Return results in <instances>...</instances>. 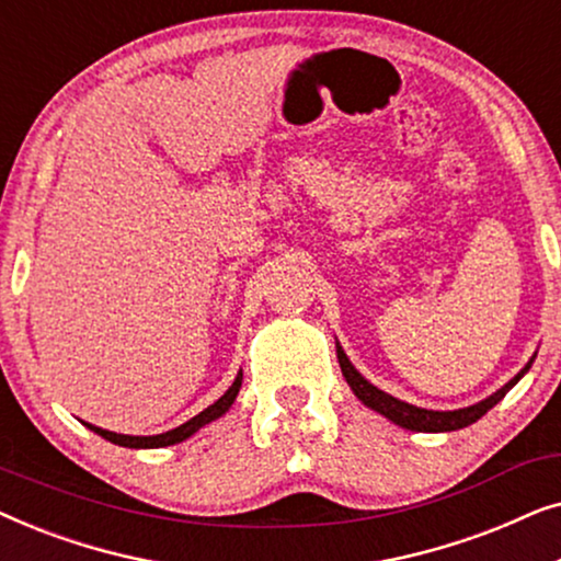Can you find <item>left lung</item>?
Returning <instances> with one entry per match:
<instances>
[{
    "mask_svg": "<svg viewBox=\"0 0 561 561\" xmlns=\"http://www.w3.org/2000/svg\"><path fill=\"white\" fill-rule=\"evenodd\" d=\"M336 359H340V367H342V375L344 380H347V386L352 388V393H355L359 401H363L367 409L378 411L380 416H386L388 421H393L396 426H403V428H411V432H428V434H436V432H457V428H465L474 424V421L485 416V413L493 409L495 403H501L505 393L516 386V382L524 378L528 373V367L534 365L536 355L528 359L524 370H520L516 378L505 382L501 390H495L493 396L482 398L480 403H472L467 405V409H455V411H432V409H421V405H413V403H405V401H398L396 396L386 393V390H380L378 386H373L370 380H365L363 375L355 365L350 363V357L344 355L342 344L336 342Z\"/></svg>",
    "mask_w": 561,
    "mask_h": 561,
    "instance_id": "obj_1",
    "label": "left lung"
}]
</instances>
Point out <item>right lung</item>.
I'll list each match as a JSON object with an SVG mask.
<instances>
[{
  "mask_svg": "<svg viewBox=\"0 0 561 561\" xmlns=\"http://www.w3.org/2000/svg\"><path fill=\"white\" fill-rule=\"evenodd\" d=\"M240 388H242V370L237 373L234 382H232V386H229V390H227L225 396L219 398V401H214V403L209 405V409H204L202 413H196V416H194V419H188L186 424L175 426V428H171V432H163V434H152V436L117 434V432H106V428H99V426H94V424H87V421H83V426L91 428V432L99 434V436H104L106 442L119 444V447H129V449H158V447H171V444H181V442H186L188 436H194L202 426L211 424V421H217L219 416H225V413H227L229 409H232V403H234L237 393H240Z\"/></svg>",
  "mask_w": 561,
  "mask_h": 561,
  "instance_id": "1",
  "label": "right lung"
}]
</instances>
